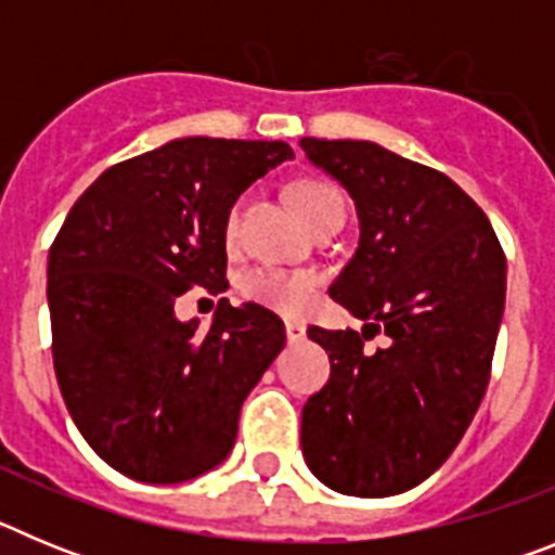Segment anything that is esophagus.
<instances>
[{
	"label": "esophagus",
	"mask_w": 555,
	"mask_h": 555,
	"mask_svg": "<svg viewBox=\"0 0 555 555\" xmlns=\"http://www.w3.org/2000/svg\"><path fill=\"white\" fill-rule=\"evenodd\" d=\"M286 336H288V341H300V338H306V322L286 320Z\"/></svg>",
	"instance_id": "obj_1"
}]
</instances>
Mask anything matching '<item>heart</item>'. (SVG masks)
I'll list each match as a JSON object with an SVG mask.
<instances>
[{"instance_id": "b5f03b06", "label": "heart", "mask_w": 555, "mask_h": 555, "mask_svg": "<svg viewBox=\"0 0 555 555\" xmlns=\"http://www.w3.org/2000/svg\"><path fill=\"white\" fill-rule=\"evenodd\" d=\"M294 203H297L308 224L320 222L333 208H345V197L325 183H300L294 189ZM238 210H242V205H235L230 210L228 235H233L235 228H238ZM311 288L313 281L306 278V274H286L274 272V269H258V272L247 274V281H244V292L255 302L286 313L300 311L308 302V297H311Z\"/></svg>"}]
</instances>
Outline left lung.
<instances>
[{
    "label": "left lung",
    "instance_id": "1",
    "mask_svg": "<svg viewBox=\"0 0 555 555\" xmlns=\"http://www.w3.org/2000/svg\"><path fill=\"white\" fill-rule=\"evenodd\" d=\"M350 194L358 247L327 288L358 331L308 327L331 380L302 409L306 464L333 492L389 498L442 467L492 370L506 258L483 210L442 171L375 141L302 139ZM377 330L390 345L363 347Z\"/></svg>",
    "mask_w": 555,
    "mask_h": 555
}]
</instances>
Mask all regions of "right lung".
Listing matches in <instances>:
<instances>
[{"instance_id":"right-lung-1","label":"right lung","mask_w":555,"mask_h":555,"mask_svg":"<svg viewBox=\"0 0 555 555\" xmlns=\"http://www.w3.org/2000/svg\"><path fill=\"white\" fill-rule=\"evenodd\" d=\"M286 141L189 135L105 169L49 249L52 358L94 453L144 483H183L230 455L238 414L286 347L278 313L219 300L208 331L178 320L189 288H228L224 233Z\"/></svg>"}]
</instances>
